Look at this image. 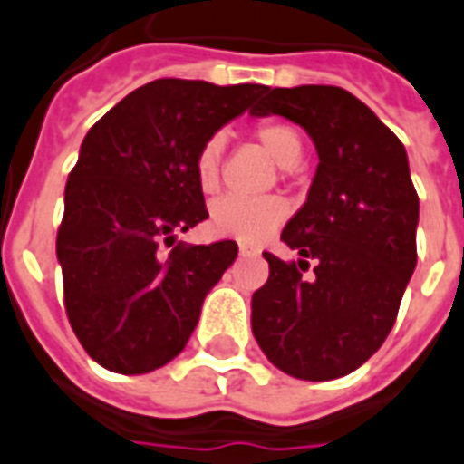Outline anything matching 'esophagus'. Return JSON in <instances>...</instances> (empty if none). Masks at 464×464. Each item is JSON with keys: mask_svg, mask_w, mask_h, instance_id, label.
Segmentation results:
<instances>
[{"mask_svg": "<svg viewBox=\"0 0 464 464\" xmlns=\"http://www.w3.org/2000/svg\"><path fill=\"white\" fill-rule=\"evenodd\" d=\"M239 254H242V256H256L258 251H256L254 246H249V244H239Z\"/></svg>", "mask_w": 464, "mask_h": 464, "instance_id": "obj_1", "label": "esophagus"}]
</instances>
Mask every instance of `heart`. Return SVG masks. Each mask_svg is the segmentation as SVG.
<instances>
[{
  "mask_svg": "<svg viewBox=\"0 0 464 464\" xmlns=\"http://www.w3.org/2000/svg\"><path fill=\"white\" fill-rule=\"evenodd\" d=\"M254 139L258 146L280 165L292 168L302 158V136L295 127L285 121H261L254 127ZM220 160H222V140H206L196 155V181L198 187L210 194L220 184ZM287 206L280 198H239L227 196L213 203L210 208V227L215 235L235 237L242 242H261L277 222L285 220Z\"/></svg>",
  "mask_w": 464,
  "mask_h": 464,
  "instance_id": "1",
  "label": "heart"
}]
</instances>
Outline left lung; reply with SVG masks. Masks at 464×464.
I'll return each mask as SVG.
<instances>
[{"label": "left lung", "mask_w": 464, "mask_h": 464, "mask_svg": "<svg viewBox=\"0 0 464 464\" xmlns=\"http://www.w3.org/2000/svg\"><path fill=\"white\" fill-rule=\"evenodd\" d=\"M251 114L295 121L318 150L306 203L280 235L302 258L263 254L270 276L251 296V331L280 372L340 379L383 344L417 266L420 196L405 146L337 85L273 88Z\"/></svg>", "instance_id": "8db88e82"}]
</instances>
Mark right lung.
<instances>
[{
	"mask_svg": "<svg viewBox=\"0 0 464 464\" xmlns=\"http://www.w3.org/2000/svg\"><path fill=\"white\" fill-rule=\"evenodd\" d=\"M263 92L268 85L158 79L85 133L57 258L69 324L100 366L148 373L187 347L203 299L237 258L229 239L171 246L208 218L196 155Z\"/></svg>",
	"mask_w": 464,
	"mask_h": 464,
	"instance_id": "right-lung-1",
	"label": "right lung"
}]
</instances>
